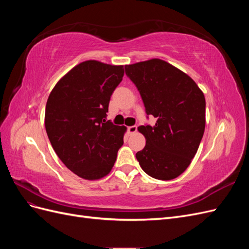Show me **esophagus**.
<instances>
[{
    "label": "esophagus",
    "mask_w": 249,
    "mask_h": 249,
    "mask_svg": "<svg viewBox=\"0 0 249 249\" xmlns=\"http://www.w3.org/2000/svg\"><path fill=\"white\" fill-rule=\"evenodd\" d=\"M127 132H129V134H130V135L135 134V133L137 132V126H136V125L129 126V127H127Z\"/></svg>",
    "instance_id": "1"
}]
</instances>
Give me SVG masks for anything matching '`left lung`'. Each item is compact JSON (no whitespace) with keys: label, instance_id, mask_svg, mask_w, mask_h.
I'll list each match as a JSON object with an SVG mask.
<instances>
[{"label":"left lung","instance_id":"8db88e82","mask_svg":"<svg viewBox=\"0 0 249 249\" xmlns=\"http://www.w3.org/2000/svg\"><path fill=\"white\" fill-rule=\"evenodd\" d=\"M136 85L147 115L156 124L140 125L145 146L136 154L149 177L169 180L189 166L196 154L206 126V100L187 73L161 59L124 66Z\"/></svg>","mask_w":249,"mask_h":249}]
</instances>
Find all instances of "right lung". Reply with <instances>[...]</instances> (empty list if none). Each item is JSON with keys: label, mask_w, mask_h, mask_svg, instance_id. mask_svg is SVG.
Returning a JSON list of instances; mask_svg holds the SVG:
<instances>
[{"label": "right lung", "mask_w": 249, "mask_h": 249, "mask_svg": "<svg viewBox=\"0 0 249 249\" xmlns=\"http://www.w3.org/2000/svg\"><path fill=\"white\" fill-rule=\"evenodd\" d=\"M124 73V65L87 60L60 79L49 95L44 124L51 144L65 166L84 179L106 177L124 144L126 127L106 119Z\"/></svg>", "instance_id": "1"}]
</instances>
